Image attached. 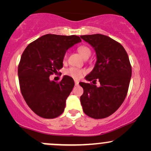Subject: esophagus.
Listing matches in <instances>:
<instances>
[{
  "label": "esophagus",
  "instance_id": "obj_1",
  "mask_svg": "<svg viewBox=\"0 0 151 151\" xmlns=\"http://www.w3.org/2000/svg\"><path fill=\"white\" fill-rule=\"evenodd\" d=\"M74 84H75L76 86H78V85H79V81L74 80Z\"/></svg>",
  "mask_w": 151,
  "mask_h": 151
}]
</instances>
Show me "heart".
<instances>
[{
	"instance_id": "obj_1",
	"label": "heart",
	"mask_w": 151,
	"mask_h": 151,
	"mask_svg": "<svg viewBox=\"0 0 151 151\" xmlns=\"http://www.w3.org/2000/svg\"><path fill=\"white\" fill-rule=\"evenodd\" d=\"M78 52H79V54L83 57L84 58H86V57H89L90 55H91V50L86 45H81L78 47ZM67 58V55L65 54L64 55L63 60L64 61H65ZM65 73L67 75L70 76V77L74 78L75 79H79L82 77L83 74L85 73L83 70H81V69L77 68V67H71L70 68L67 69L65 71Z\"/></svg>"
}]
</instances>
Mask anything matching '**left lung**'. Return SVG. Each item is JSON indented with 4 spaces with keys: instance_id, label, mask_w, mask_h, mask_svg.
I'll use <instances>...</instances> for the list:
<instances>
[{
    "instance_id": "obj_1",
    "label": "left lung",
    "mask_w": 151,
    "mask_h": 151,
    "mask_svg": "<svg viewBox=\"0 0 151 151\" xmlns=\"http://www.w3.org/2000/svg\"><path fill=\"white\" fill-rule=\"evenodd\" d=\"M94 48L97 61L86 77L93 84L80 82L84 93L80 97L83 111L93 119H104L113 114L125 100L132 69L126 51L119 42L101 34L80 36ZM98 80L100 86L94 84Z\"/></svg>"
}]
</instances>
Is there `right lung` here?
<instances>
[{
  "label": "right lung",
  "mask_w": 151,
  "mask_h": 151,
  "mask_svg": "<svg viewBox=\"0 0 151 151\" xmlns=\"http://www.w3.org/2000/svg\"><path fill=\"white\" fill-rule=\"evenodd\" d=\"M81 41L77 35L47 34L30 43L22 52L18 69L20 91L27 106L39 116L55 119L63 113L74 80L65 75L55 82L50 80V76L63 67L66 51Z\"/></svg>",
  "instance_id": "obj_1"
}]
</instances>
